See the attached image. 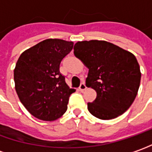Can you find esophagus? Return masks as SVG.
I'll return each mask as SVG.
<instances>
[{"mask_svg": "<svg viewBox=\"0 0 152 152\" xmlns=\"http://www.w3.org/2000/svg\"><path fill=\"white\" fill-rule=\"evenodd\" d=\"M86 88H87V87H86L85 83H82L81 84H80V86H79V90L83 92V90H85V89H86Z\"/></svg>", "mask_w": 152, "mask_h": 152, "instance_id": "esophagus-1", "label": "esophagus"}]
</instances>
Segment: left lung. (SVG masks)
<instances>
[{"label": "left lung", "mask_w": 152, "mask_h": 152, "mask_svg": "<svg viewBox=\"0 0 152 152\" xmlns=\"http://www.w3.org/2000/svg\"><path fill=\"white\" fill-rule=\"evenodd\" d=\"M74 55L88 69L86 86L96 99L88 103V111L101 120L120 116L134 102L140 87V66L134 55L106 41L78 42Z\"/></svg>", "instance_id": "1"}]
</instances>
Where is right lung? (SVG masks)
Segmentation results:
<instances>
[{
	"mask_svg": "<svg viewBox=\"0 0 152 152\" xmlns=\"http://www.w3.org/2000/svg\"><path fill=\"white\" fill-rule=\"evenodd\" d=\"M73 42L46 39L23 52L14 69V81L21 104L36 118L55 121L67 110L75 92L60 73L61 61L72 51Z\"/></svg>",
	"mask_w": 152,
	"mask_h": 152,
	"instance_id": "add662e5",
	"label": "right lung"
}]
</instances>
